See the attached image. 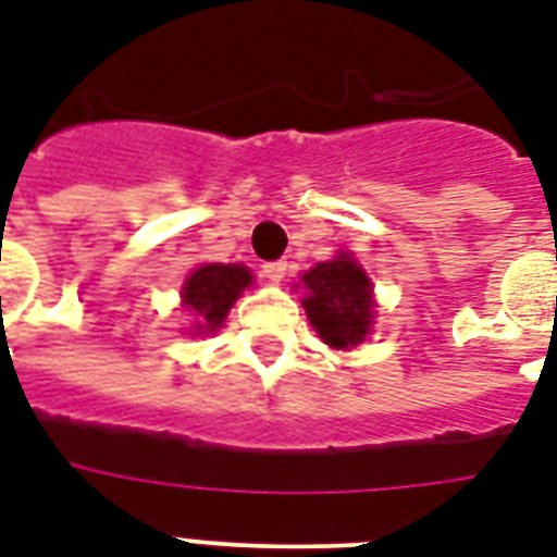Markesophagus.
Segmentation results:
<instances>
[{
	"label": "esophagus",
	"instance_id": "obj_1",
	"mask_svg": "<svg viewBox=\"0 0 557 557\" xmlns=\"http://www.w3.org/2000/svg\"><path fill=\"white\" fill-rule=\"evenodd\" d=\"M262 274H265V280H271V283H280V280L286 277V262L283 260L265 262V265H262Z\"/></svg>",
	"mask_w": 557,
	"mask_h": 557
}]
</instances>
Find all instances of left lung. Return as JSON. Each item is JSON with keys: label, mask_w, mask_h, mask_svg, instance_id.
<instances>
[{"label": "left lung", "mask_w": 557, "mask_h": 557, "mask_svg": "<svg viewBox=\"0 0 557 557\" xmlns=\"http://www.w3.org/2000/svg\"><path fill=\"white\" fill-rule=\"evenodd\" d=\"M304 309L323 344L332 349H352L370 335L375 300L367 271L352 253L318 262L304 274Z\"/></svg>", "instance_id": "left-lung-1"}]
</instances>
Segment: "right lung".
Returning a JSON list of instances; mask_svg holds the SVG:
<instances>
[{
    "label": "right lung",
    "instance_id": "obj_1",
    "mask_svg": "<svg viewBox=\"0 0 557 557\" xmlns=\"http://www.w3.org/2000/svg\"><path fill=\"white\" fill-rule=\"evenodd\" d=\"M251 271L239 262H231V265L208 262L190 271V277L182 286V304L193 318V332L196 335L216 332L225 323L236 297L251 286Z\"/></svg>",
    "mask_w": 557,
    "mask_h": 557
}]
</instances>
